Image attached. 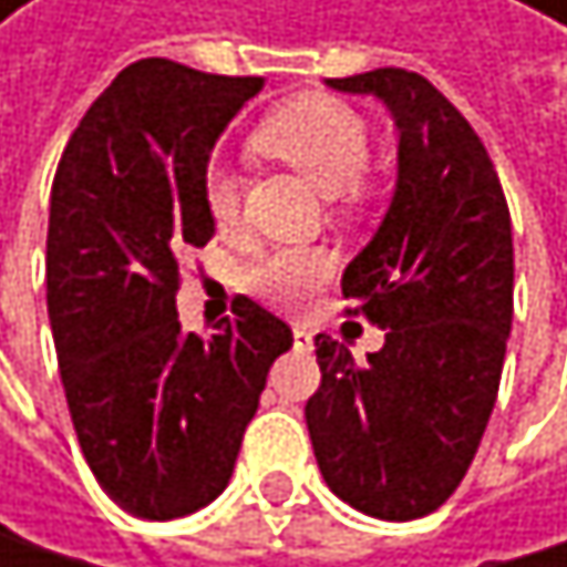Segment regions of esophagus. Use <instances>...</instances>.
<instances>
[{"label":"esophagus","instance_id":"obj_1","mask_svg":"<svg viewBox=\"0 0 567 567\" xmlns=\"http://www.w3.org/2000/svg\"><path fill=\"white\" fill-rule=\"evenodd\" d=\"M292 337H296V347H299V350H309V347H312V333L306 330V326H296Z\"/></svg>","mask_w":567,"mask_h":567}]
</instances>
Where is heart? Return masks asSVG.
<instances>
[{
  "label": "heart",
  "instance_id": "obj_1",
  "mask_svg": "<svg viewBox=\"0 0 567 567\" xmlns=\"http://www.w3.org/2000/svg\"><path fill=\"white\" fill-rule=\"evenodd\" d=\"M255 142L309 176L322 193L350 189L370 163V128L353 107L330 94H299L278 104L255 132ZM204 207L217 227H230L241 214V179L214 159L204 169ZM333 271V255L322 248L289 245L261 255L245 281L261 299L299 309Z\"/></svg>",
  "mask_w": 567,
  "mask_h": 567
}]
</instances>
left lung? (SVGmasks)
Segmentation results:
<instances>
[{
  "label": "left lung",
  "mask_w": 567,
  "mask_h": 567,
  "mask_svg": "<svg viewBox=\"0 0 567 567\" xmlns=\"http://www.w3.org/2000/svg\"><path fill=\"white\" fill-rule=\"evenodd\" d=\"M374 94L398 125V183L367 248L343 271L350 312L384 330L357 363L326 333L306 401L319 473L381 520L439 511L463 483L504 374L514 319V234L504 186L473 125L422 74L330 78Z\"/></svg>",
  "instance_id": "obj_1"
}]
</instances>
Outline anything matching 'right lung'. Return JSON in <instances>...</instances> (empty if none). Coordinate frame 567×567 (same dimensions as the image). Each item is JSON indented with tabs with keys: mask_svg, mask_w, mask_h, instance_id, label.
<instances>
[{
	"mask_svg": "<svg viewBox=\"0 0 567 567\" xmlns=\"http://www.w3.org/2000/svg\"><path fill=\"white\" fill-rule=\"evenodd\" d=\"M261 87L138 60L87 107L53 176L47 312L63 394L94 480L142 520L224 493L268 367L292 347L248 296L210 337L183 333L176 312L179 255L214 237L210 152Z\"/></svg>",
	"mask_w": 567,
	"mask_h": 567,
	"instance_id": "1",
	"label": "right lung"
}]
</instances>
